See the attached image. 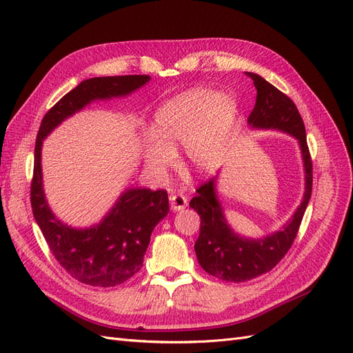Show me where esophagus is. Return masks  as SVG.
<instances>
[{"label": "esophagus", "instance_id": "esophagus-1", "mask_svg": "<svg viewBox=\"0 0 353 353\" xmlns=\"http://www.w3.org/2000/svg\"><path fill=\"white\" fill-rule=\"evenodd\" d=\"M169 201H170V208H172L174 212L183 210L188 205V200L184 194H172L169 197Z\"/></svg>", "mask_w": 353, "mask_h": 353}]
</instances>
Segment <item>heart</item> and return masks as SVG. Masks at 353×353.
I'll return each mask as SVG.
<instances>
[{
  "label": "heart",
  "mask_w": 353,
  "mask_h": 353,
  "mask_svg": "<svg viewBox=\"0 0 353 353\" xmlns=\"http://www.w3.org/2000/svg\"><path fill=\"white\" fill-rule=\"evenodd\" d=\"M237 101L210 88L181 92L159 108L156 132L148 131L143 143L145 166L157 178L175 162V144L185 143L190 165L200 172L215 166L223 141L237 119Z\"/></svg>",
  "instance_id": "heart-1"
}]
</instances>
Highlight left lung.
Listing matches in <instances>:
<instances>
[{"instance_id": "obj_1", "label": "left lung", "mask_w": 353, "mask_h": 353, "mask_svg": "<svg viewBox=\"0 0 353 353\" xmlns=\"http://www.w3.org/2000/svg\"><path fill=\"white\" fill-rule=\"evenodd\" d=\"M248 77L258 91L248 123L254 130H276L296 138L302 150L305 193L301 206L280 231L261 239H248L234 232L223 215L216 194L218 176L197 188V196L190 201V208L200 215V234L194 244L197 261L208 274L231 283L249 281L266 274L284 258L297 236L312 194V160L301 113L285 94L259 74L249 72Z\"/></svg>"}]
</instances>
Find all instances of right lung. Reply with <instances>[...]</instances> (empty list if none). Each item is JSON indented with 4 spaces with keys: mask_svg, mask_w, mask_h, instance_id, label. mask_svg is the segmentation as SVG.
<instances>
[{
    "mask_svg": "<svg viewBox=\"0 0 353 353\" xmlns=\"http://www.w3.org/2000/svg\"><path fill=\"white\" fill-rule=\"evenodd\" d=\"M150 81L148 74L103 77L82 81L47 112L35 144L30 205L51 253L74 280L88 285L113 287L141 270L150 236L169 212L165 190L126 188L99 223L73 228L50 209L42 185V141L63 121L97 100L125 97Z\"/></svg>",
    "mask_w": 353,
    "mask_h": 353,
    "instance_id": "1",
    "label": "right lung"
}]
</instances>
